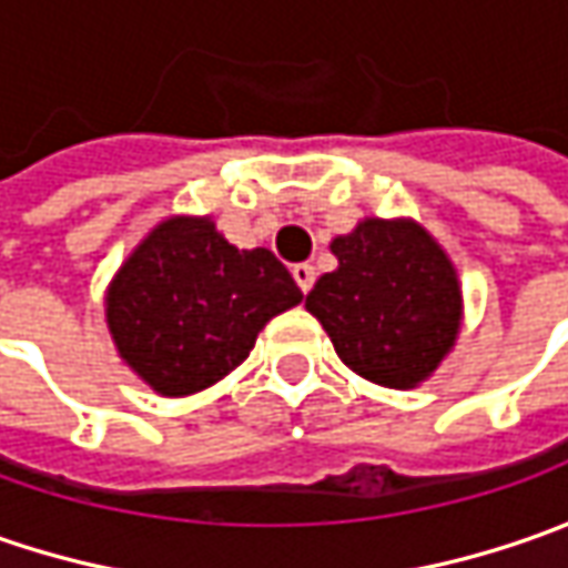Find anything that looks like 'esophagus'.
I'll return each mask as SVG.
<instances>
[{
	"label": "esophagus",
	"mask_w": 568,
	"mask_h": 568,
	"mask_svg": "<svg viewBox=\"0 0 568 568\" xmlns=\"http://www.w3.org/2000/svg\"><path fill=\"white\" fill-rule=\"evenodd\" d=\"M291 274H294L296 287H300L303 294H310V287H313V281H316V268H313V265H306V262H300V265L291 268Z\"/></svg>",
	"instance_id": "obj_1"
}]
</instances>
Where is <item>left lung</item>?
Wrapping results in <instances>:
<instances>
[{
  "mask_svg": "<svg viewBox=\"0 0 568 568\" xmlns=\"http://www.w3.org/2000/svg\"><path fill=\"white\" fill-rule=\"evenodd\" d=\"M338 268L322 274L306 310L338 357L363 379L410 388L426 379L458 335L455 268L410 221H363L332 243Z\"/></svg>",
  "mask_w": 568,
  "mask_h": 568,
  "instance_id": "left-lung-1",
  "label": "left lung"
}]
</instances>
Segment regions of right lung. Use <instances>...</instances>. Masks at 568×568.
<instances>
[{
	"label": "right lung",
	"mask_w": 568,
	"mask_h": 568,
	"mask_svg": "<svg viewBox=\"0 0 568 568\" xmlns=\"http://www.w3.org/2000/svg\"><path fill=\"white\" fill-rule=\"evenodd\" d=\"M303 300L268 250H236L207 217L164 221L122 265L106 322L158 395L202 392L250 357L265 322Z\"/></svg>",
	"instance_id": "obj_1"
}]
</instances>
